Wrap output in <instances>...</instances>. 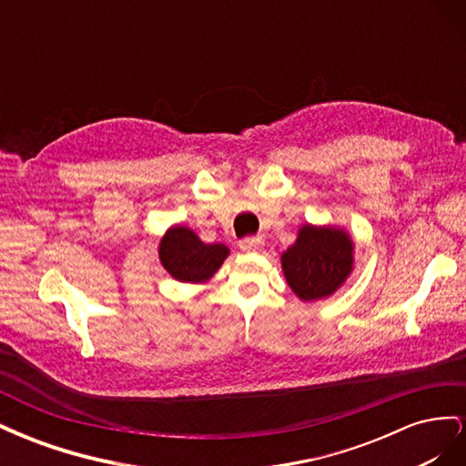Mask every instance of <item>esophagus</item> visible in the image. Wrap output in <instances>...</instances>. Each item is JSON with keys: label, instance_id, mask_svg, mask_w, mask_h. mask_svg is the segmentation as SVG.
I'll return each mask as SVG.
<instances>
[{"label": "esophagus", "instance_id": "34e87169", "mask_svg": "<svg viewBox=\"0 0 466 466\" xmlns=\"http://www.w3.org/2000/svg\"><path fill=\"white\" fill-rule=\"evenodd\" d=\"M238 247H241L243 252H258V250H262L264 241H262V237H247L241 243H238Z\"/></svg>", "mask_w": 466, "mask_h": 466}]
</instances>
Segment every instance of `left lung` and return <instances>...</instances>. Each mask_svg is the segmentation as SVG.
Listing matches in <instances>:
<instances>
[{"mask_svg": "<svg viewBox=\"0 0 466 466\" xmlns=\"http://www.w3.org/2000/svg\"><path fill=\"white\" fill-rule=\"evenodd\" d=\"M281 270L301 301L327 299L354 270V243L340 228L305 223L281 255Z\"/></svg>", "mask_w": 466, "mask_h": 466, "instance_id": "obj_1", "label": "left lung"}]
</instances>
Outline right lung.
Returning a JSON list of instances; mask_svg holds the SVG:
<instances>
[{
	"label": "right lung",
	"mask_w": 466,
	"mask_h": 466,
	"mask_svg": "<svg viewBox=\"0 0 466 466\" xmlns=\"http://www.w3.org/2000/svg\"><path fill=\"white\" fill-rule=\"evenodd\" d=\"M228 257V247L221 243H202L200 237L185 225H175L159 243V260L165 270L175 279L188 284L208 281Z\"/></svg>",
	"instance_id": "1"
}]
</instances>
